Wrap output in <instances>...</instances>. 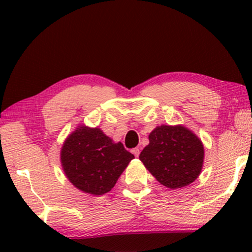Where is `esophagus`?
I'll use <instances>...</instances> for the list:
<instances>
[{
	"mask_svg": "<svg viewBox=\"0 0 252 252\" xmlns=\"http://www.w3.org/2000/svg\"><path fill=\"white\" fill-rule=\"evenodd\" d=\"M132 153H133V155L138 158L139 156H140V149L139 148H134V149H132Z\"/></svg>",
	"mask_w": 252,
	"mask_h": 252,
	"instance_id": "34e87169",
	"label": "esophagus"
}]
</instances>
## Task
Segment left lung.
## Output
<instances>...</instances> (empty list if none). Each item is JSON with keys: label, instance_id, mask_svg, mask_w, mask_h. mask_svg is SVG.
<instances>
[{"label": "left lung", "instance_id": "8db88e82", "mask_svg": "<svg viewBox=\"0 0 252 252\" xmlns=\"http://www.w3.org/2000/svg\"><path fill=\"white\" fill-rule=\"evenodd\" d=\"M140 160L161 185L171 189L192 183L201 172L203 146L185 126H161L149 135Z\"/></svg>", "mask_w": 252, "mask_h": 252}]
</instances>
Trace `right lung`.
<instances>
[{"mask_svg": "<svg viewBox=\"0 0 252 252\" xmlns=\"http://www.w3.org/2000/svg\"><path fill=\"white\" fill-rule=\"evenodd\" d=\"M134 156L97 127H78L62 147L61 162L72 185L101 195L112 189Z\"/></svg>", "mask_w": 252, "mask_h": 252, "instance_id": "right-lung-1", "label": "right lung"}]
</instances>
